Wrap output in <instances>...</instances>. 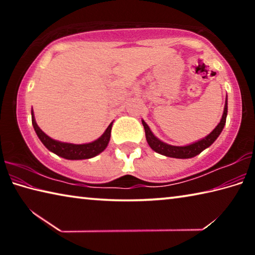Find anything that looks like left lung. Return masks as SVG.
Listing matches in <instances>:
<instances>
[{
	"instance_id": "left-lung-1",
	"label": "left lung",
	"mask_w": 255,
	"mask_h": 255,
	"mask_svg": "<svg viewBox=\"0 0 255 255\" xmlns=\"http://www.w3.org/2000/svg\"><path fill=\"white\" fill-rule=\"evenodd\" d=\"M226 116H227V97L225 101V107H224L222 119L214 130L211 131L208 136L202 138V139L185 146H173V145L164 143V141L159 140L157 137L154 136V133L152 132V130H150L149 127L147 126V124H146L144 120H141V124H143L144 129H145L146 140H147L150 148L155 150V152L158 154H162L164 156H167V157L191 158V157H195L196 155L200 154L202 150L206 149L207 147H209V146L213 144L216 139H217V137L221 135V132L224 129V126H225L226 124Z\"/></svg>"
}]
</instances>
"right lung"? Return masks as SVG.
Instances as JSON below:
<instances>
[{
  "label": "right lung",
  "instance_id": "add662e5",
  "mask_svg": "<svg viewBox=\"0 0 255 255\" xmlns=\"http://www.w3.org/2000/svg\"><path fill=\"white\" fill-rule=\"evenodd\" d=\"M31 119H32V126L34 128L37 136L39 137L41 143L46 146V148H48L50 152L55 153L58 156L66 158V159H86L97 156L98 154H100L107 148L108 144H109L110 136H111V128L112 123L108 126L106 131L102 133L101 137H99L97 140L92 141V143L88 144H70V143H63V141L55 140L49 136H47L46 133L38 127V125L34 120L33 111H31Z\"/></svg>",
  "mask_w": 255,
  "mask_h": 255
}]
</instances>
